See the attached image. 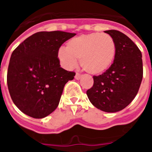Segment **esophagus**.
I'll list each match as a JSON object with an SVG mask.
<instances>
[{
    "label": "esophagus",
    "mask_w": 152,
    "mask_h": 152,
    "mask_svg": "<svg viewBox=\"0 0 152 152\" xmlns=\"http://www.w3.org/2000/svg\"><path fill=\"white\" fill-rule=\"evenodd\" d=\"M82 77V75H80V74H78V73H77L76 74V75H75V78L76 79V80H80V77Z\"/></svg>",
    "instance_id": "esophagus-1"
}]
</instances>
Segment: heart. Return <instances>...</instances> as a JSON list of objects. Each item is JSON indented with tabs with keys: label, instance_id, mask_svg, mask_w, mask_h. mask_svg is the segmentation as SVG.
Instances as JSON below:
<instances>
[{
	"label": "heart",
	"instance_id": "heart-1",
	"mask_svg": "<svg viewBox=\"0 0 152 152\" xmlns=\"http://www.w3.org/2000/svg\"><path fill=\"white\" fill-rule=\"evenodd\" d=\"M116 53V42L106 33H92L70 39L58 58L64 68L72 69L80 59L84 71L94 75H101L110 68Z\"/></svg>",
	"mask_w": 152,
	"mask_h": 152
}]
</instances>
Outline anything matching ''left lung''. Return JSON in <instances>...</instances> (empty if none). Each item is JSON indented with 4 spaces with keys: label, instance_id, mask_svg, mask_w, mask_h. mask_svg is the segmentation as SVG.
<instances>
[{
    "label": "left lung",
    "instance_id": "1",
    "mask_svg": "<svg viewBox=\"0 0 152 152\" xmlns=\"http://www.w3.org/2000/svg\"><path fill=\"white\" fill-rule=\"evenodd\" d=\"M104 33L116 42V57L107 72L94 76V85L87 95L97 109L116 113L126 108L139 91L143 77L142 52L124 33L114 29Z\"/></svg>",
    "mask_w": 152,
    "mask_h": 152
}]
</instances>
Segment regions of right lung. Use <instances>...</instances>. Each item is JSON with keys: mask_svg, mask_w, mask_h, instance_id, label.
<instances>
[{"mask_svg": "<svg viewBox=\"0 0 152 152\" xmlns=\"http://www.w3.org/2000/svg\"><path fill=\"white\" fill-rule=\"evenodd\" d=\"M75 33L38 32L12 52L8 66V90L13 103L27 116L42 119L57 108L63 89L75 73L61 68L58 52Z\"/></svg>", "mask_w": 152, "mask_h": 152, "instance_id": "1", "label": "right lung"}]
</instances>
